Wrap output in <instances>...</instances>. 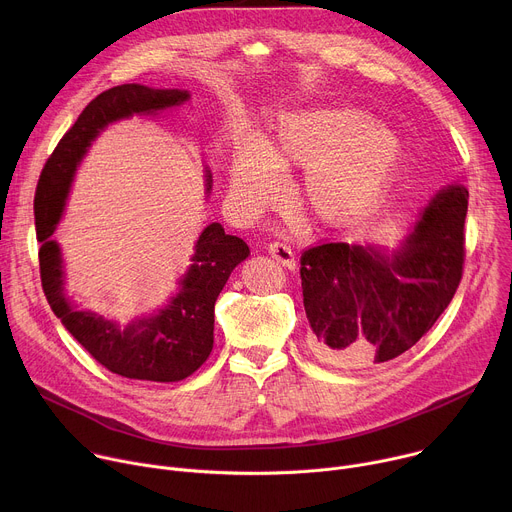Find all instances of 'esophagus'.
Here are the masks:
<instances>
[{
    "mask_svg": "<svg viewBox=\"0 0 512 512\" xmlns=\"http://www.w3.org/2000/svg\"><path fill=\"white\" fill-rule=\"evenodd\" d=\"M267 251H269V255H271L275 261H279L283 267H287V269H294V267H296V257H294V251H291L289 245L275 241V243L267 245Z\"/></svg>",
    "mask_w": 512,
    "mask_h": 512,
    "instance_id": "obj_1",
    "label": "esophagus"
}]
</instances>
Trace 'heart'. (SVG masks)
Masks as SVG:
<instances>
[{"mask_svg":"<svg viewBox=\"0 0 512 512\" xmlns=\"http://www.w3.org/2000/svg\"><path fill=\"white\" fill-rule=\"evenodd\" d=\"M401 158V139L385 123L348 107L287 113L263 148L245 150L233 168V190L261 204L275 186L273 170L306 168L302 196L328 223H344L369 210L389 184Z\"/></svg>","mask_w":512,"mask_h":512,"instance_id":"heart-1","label":"heart"}]
</instances>
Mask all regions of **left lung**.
<instances>
[{"label": "left lung", "mask_w": 512, "mask_h": 512, "mask_svg": "<svg viewBox=\"0 0 512 512\" xmlns=\"http://www.w3.org/2000/svg\"><path fill=\"white\" fill-rule=\"evenodd\" d=\"M468 190L452 184L419 212L393 251L320 243L302 253L314 352L360 369L397 358L444 314L462 279Z\"/></svg>", "instance_id": "left-lung-1"}]
</instances>
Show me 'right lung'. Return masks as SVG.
I'll list each match as a JSON object with an SVG mask.
<instances>
[{"mask_svg": "<svg viewBox=\"0 0 512 512\" xmlns=\"http://www.w3.org/2000/svg\"><path fill=\"white\" fill-rule=\"evenodd\" d=\"M188 99L190 93L182 89H152L137 83L101 93L58 141L36 188L34 218L44 296L79 344L105 369L125 379L176 383L200 369L214 342V302L233 269L249 257L247 243L227 235L221 223L208 225L194 245L192 265L178 281V294L154 314L119 326L91 310H79L66 296L64 261L52 235L62 218L72 178L101 131L133 115H158ZM204 186L208 194L212 188L208 170Z\"/></svg>", "mask_w": 512, "mask_h": 512, "instance_id": "1", "label": "right lung"}]
</instances>
